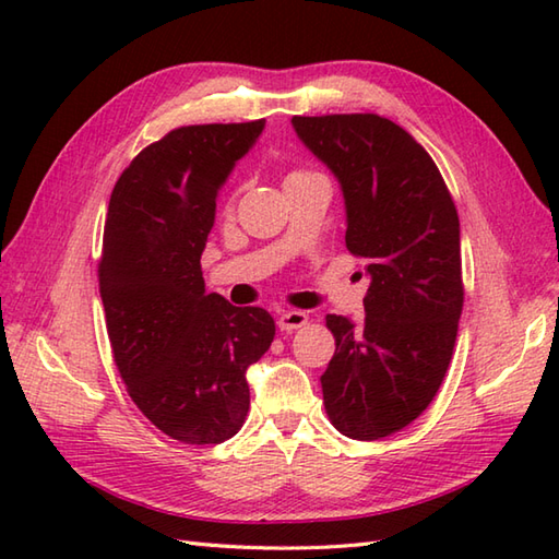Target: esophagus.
Instances as JSON below:
<instances>
[{
	"label": "esophagus",
	"instance_id": "esophagus-1",
	"mask_svg": "<svg viewBox=\"0 0 559 559\" xmlns=\"http://www.w3.org/2000/svg\"><path fill=\"white\" fill-rule=\"evenodd\" d=\"M307 319H310V317H307L305 312H298V310L283 312V314L278 317V329H281V331H286V334H290V331L305 326V324H307Z\"/></svg>",
	"mask_w": 559,
	"mask_h": 559
}]
</instances>
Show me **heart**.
Listing matches in <instances>:
<instances>
[{
    "label": "heart",
    "mask_w": 559,
    "mask_h": 559,
    "mask_svg": "<svg viewBox=\"0 0 559 559\" xmlns=\"http://www.w3.org/2000/svg\"><path fill=\"white\" fill-rule=\"evenodd\" d=\"M295 173H305V170H293L290 175H295ZM233 204H235V197H230V201H228V209H233Z\"/></svg>",
    "instance_id": "obj_1"
}]
</instances>
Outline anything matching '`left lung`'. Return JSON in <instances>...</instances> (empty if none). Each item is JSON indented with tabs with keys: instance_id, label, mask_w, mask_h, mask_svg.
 <instances>
[{
	"instance_id": "1",
	"label": "left lung",
	"mask_w": 559,
	"mask_h": 559,
	"mask_svg": "<svg viewBox=\"0 0 559 559\" xmlns=\"http://www.w3.org/2000/svg\"><path fill=\"white\" fill-rule=\"evenodd\" d=\"M346 199V247L372 283L360 326L326 314L336 353L322 374L331 425L382 439L437 396L463 310L459 213L442 173L418 141L374 112L293 117Z\"/></svg>"
}]
</instances>
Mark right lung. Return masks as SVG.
<instances>
[{
	"label": "right lung",
	"mask_w": 559,
	"mask_h": 559,
	"mask_svg": "<svg viewBox=\"0 0 559 559\" xmlns=\"http://www.w3.org/2000/svg\"><path fill=\"white\" fill-rule=\"evenodd\" d=\"M264 120L177 127L117 180L98 261L112 358L160 432L218 444L245 425L247 367L271 348L273 317L206 293L201 252L216 194Z\"/></svg>",
	"instance_id": "right-lung-1"
}]
</instances>
